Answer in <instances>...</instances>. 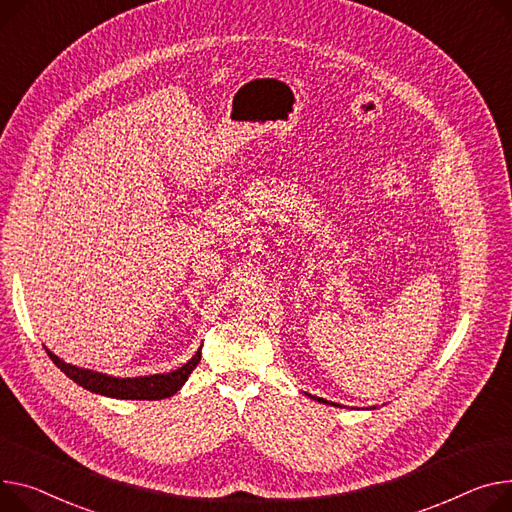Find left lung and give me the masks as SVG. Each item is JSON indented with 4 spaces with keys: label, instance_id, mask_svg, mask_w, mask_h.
<instances>
[{
    "label": "left lung",
    "instance_id": "8db88e82",
    "mask_svg": "<svg viewBox=\"0 0 512 512\" xmlns=\"http://www.w3.org/2000/svg\"><path fill=\"white\" fill-rule=\"evenodd\" d=\"M315 399H317V401H321V403H327V401H325V399H321V397H315Z\"/></svg>",
    "mask_w": 512,
    "mask_h": 512
}]
</instances>
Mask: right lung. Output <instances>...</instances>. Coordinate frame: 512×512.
Returning a JSON list of instances; mask_svg holds the SVG:
<instances>
[{
	"label": "right lung",
	"instance_id": "right-lung-1",
	"mask_svg": "<svg viewBox=\"0 0 512 512\" xmlns=\"http://www.w3.org/2000/svg\"><path fill=\"white\" fill-rule=\"evenodd\" d=\"M47 354L55 362V366L61 368V372H65L74 383L82 385L84 389H88L92 393L117 397V399H148V401L166 399L170 395H175L185 385L189 374L201 360V350H199L187 364H183L181 368H177L173 372L152 374V377H138V379H115V377H107V374H102V372L65 364L49 350H47Z\"/></svg>",
	"mask_w": 512,
	"mask_h": 512
}]
</instances>
